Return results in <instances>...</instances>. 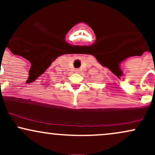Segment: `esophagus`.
Wrapping results in <instances>:
<instances>
[{"mask_svg": "<svg viewBox=\"0 0 155 155\" xmlns=\"http://www.w3.org/2000/svg\"><path fill=\"white\" fill-rule=\"evenodd\" d=\"M75 71H76V72H78V71H79V70H78V69H76V70H75Z\"/></svg>", "mask_w": 155, "mask_h": 155, "instance_id": "esophagus-1", "label": "esophagus"}]
</instances>
